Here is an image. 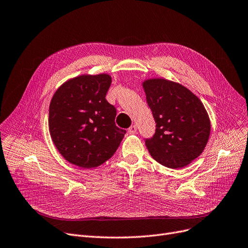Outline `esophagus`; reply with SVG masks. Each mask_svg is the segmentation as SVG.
<instances>
[{"label":"esophagus","mask_w":248,"mask_h":248,"mask_svg":"<svg viewBox=\"0 0 248 248\" xmlns=\"http://www.w3.org/2000/svg\"><path fill=\"white\" fill-rule=\"evenodd\" d=\"M127 132H129L130 135H134L137 133V125L136 124H133L129 127V130H127Z\"/></svg>","instance_id":"34e87169"}]
</instances>
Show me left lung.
<instances>
[{
	"instance_id": "1",
	"label": "left lung",
	"mask_w": 248,
	"mask_h": 248,
	"mask_svg": "<svg viewBox=\"0 0 248 248\" xmlns=\"http://www.w3.org/2000/svg\"><path fill=\"white\" fill-rule=\"evenodd\" d=\"M155 125L145 139L151 156L164 167L183 168L202 153L210 134V122L202 102L184 86L163 78L143 84Z\"/></svg>"
}]
</instances>
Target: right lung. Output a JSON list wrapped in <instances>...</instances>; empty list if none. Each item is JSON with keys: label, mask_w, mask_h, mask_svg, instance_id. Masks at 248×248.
I'll return each mask as SVG.
<instances>
[{"label": "right lung", "mask_w": 248, "mask_h": 248, "mask_svg": "<svg viewBox=\"0 0 248 248\" xmlns=\"http://www.w3.org/2000/svg\"><path fill=\"white\" fill-rule=\"evenodd\" d=\"M110 85L105 73L80 76L63 84L51 100V138L62 156L79 168L104 163L126 133L116 126V109L105 99Z\"/></svg>", "instance_id": "1"}]
</instances>
